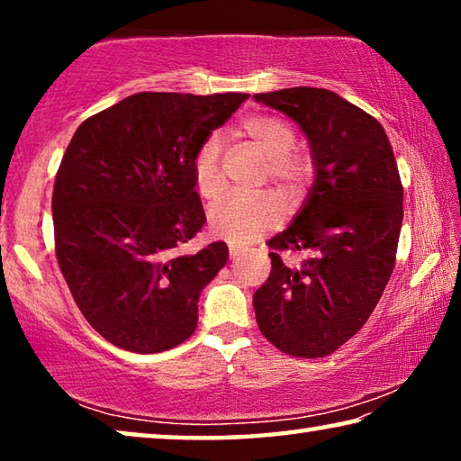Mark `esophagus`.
Returning <instances> with one entry per match:
<instances>
[{
  "mask_svg": "<svg viewBox=\"0 0 461 461\" xmlns=\"http://www.w3.org/2000/svg\"><path fill=\"white\" fill-rule=\"evenodd\" d=\"M230 256H231V260H238L240 256H241V252H244V246L241 244H238V241H230Z\"/></svg>",
  "mask_w": 461,
  "mask_h": 461,
  "instance_id": "1",
  "label": "esophagus"
}]
</instances>
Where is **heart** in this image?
Wrapping results in <instances>:
<instances>
[{"label":"heart","instance_id":"obj_1","mask_svg":"<svg viewBox=\"0 0 461 461\" xmlns=\"http://www.w3.org/2000/svg\"><path fill=\"white\" fill-rule=\"evenodd\" d=\"M244 136L268 160V173L286 194L301 191L311 175L305 156L291 152L294 130L276 115H252L241 122ZM193 186L203 199H215L221 193L220 138L203 142L193 158ZM278 221V205L270 197L230 194L209 209V225L213 231L233 241H249Z\"/></svg>","mask_w":461,"mask_h":461}]
</instances>
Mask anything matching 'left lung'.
Wrapping results in <instances>:
<instances>
[{"instance_id":"1","label":"left lung","mask_w":461,"mask_h":461,"mask_svg":"<svg viewBox=\"0 0 461 461\" xmlns=\"http://www.w3.org/2000/svg\"><path fill=\"white\" fill-rule=\"evenodd\" d=\"M254 101L301 128L315 173L301 212L268 240L272 270L254 293L256 321L280 352L323 357L362 330L393 275L402 228L399 168L380 122L338 93L293 87ZM280 249L310 258L291 269Z\"/></svg>"}]
</instances>
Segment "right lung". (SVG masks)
<instances>
[{
    "mask_svg": "<svg viewBox=\"0 0 461 461\" xmlns=\"http://www.w3.org/2000/svg\"><path fill=\"white\" fill-rule=\"evenodd\" d=\"M248 97L136 93L77 128L54 181V246L77 307L113 346L165 352L197 327L230 249L178 252L207 221L193 158Z\"/></svg>",
    "mask_w": 461,
    "mask_h": 461,
    "instance_id": "obj_1",
    "label": "right lung"
}]
</instances>
